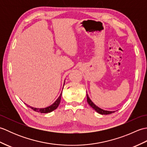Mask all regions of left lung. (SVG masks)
<instances>
[{
	"label": "left lung",
	"instance_id": "left-lung-1",
	"mask_svg": "<svg viewBox=\"0 0 147 147\" xmlns=\"http://www.w3.org/2000/svg\"><path fill=\"white\" fill-rule=\"evenodd\" d=\"M87 93V92H86ZM86 97H87V102H88V104L91 106V107L95 109V111L98 112V113L100 114H104V115H107V114H110L112 113H114L115 112V111H105L103 110V109L99 108L98 107H97L96 105H95L92 102V101L90 100V98H89L88 95L86 93Z\"/></svg>",
	"mask_w": 147,
	"mask_h": 147
}]
</instances>
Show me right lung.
<instances>
[{
    "label": "right lung",
    "instance_id": "obj_1",
    "mask_svg": "<svg viewBox=\"0 0 147 147\" xmlns=\"http://www.w3.org/2000/svg\"><path fill=\"white\" fill-rule=\"evenodd\" d=\"M63 89V88H62ZM61 96H62V92L61 93L60 96H59V98L56 100V101L52 105H51V106H49V107H47L46 108H42V109H38V108H35V107H31L30 105H28L27 104H26L28 107L31 108L32 109H33V111H35L36 112H40V113H49V112H51L53 111H54L55 109H56L57 108V107L59 106V104H60L61 102Z\"/></svg>",
    "mask_w": 147,
    "mask_h": 147
}]
</instances>
